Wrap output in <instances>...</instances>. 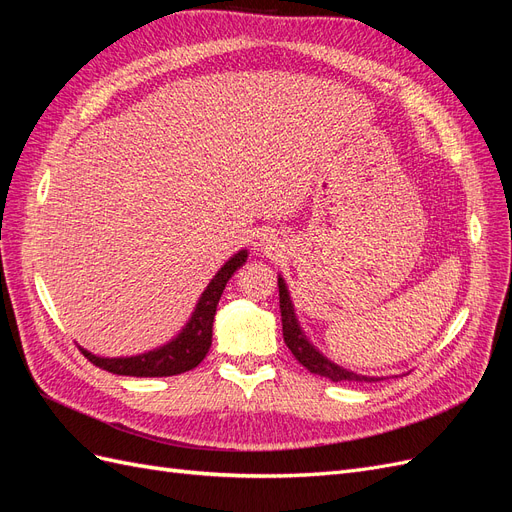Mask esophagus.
Wrapping results in <instances>:
<instances>
[{"label": "esophagus", "mask_w": 512, "mask_h": 512, "mask_svg": "<svg viewBox=\"0 0 512 512\" xmlns=\"http://www.w3.org/2000/svg\"><path fill=\"white\" fill-rule=\"evenodd\" d=\"M258 247H260V250L262 252H265V254H273V252H277V243L273 241V239H260V243H258Z\"/></svg>", "instance_id": "1"}]
</instances>
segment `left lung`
I'll list each match as a JSON object with an SVG mask.
<instances>
[{
  "label": "left lung",
  "instance_id": "8db88e82",
  "mask_svg": "<svg viewBox=\"0 0 512 512\" xmlns=\"http://www.w3.org/2000/svg\"><path fill=\"white\" fill-rule=\"evenodd\" d=\"M277 286H280V309H282V331H284V342L288 350L294 354L305 369L312 371V374H318L322 378H329L333 382H376L380 378H371L356 374V371L344 369L342 365H337L329 361L316 346L309 342L307 335L303 333L301 324L297 320V314H294V305L290 301V292L284 282L282 275H277Z\"/></svg>",
  "mask_w": 512,
  "mask_h": 512
}]
</instances>
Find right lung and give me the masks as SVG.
<instances>
[{"label": "right lung", "mask_w": 512, "mask_h": 512, "mask_svg": "<svg viewBox=\"0 0 512 512\" xmlns=\"http://www.w3.org/2000/svg\"><path fill=\"white\" fill-rule=\"evenodd\" d=\"M245 260H247V250H241L213 275V280L209 282L205 292L200 294L188 324H185L181 333L175 339H170L168 344L136 356H115V359L91 354L85 348H81V352L96 367L111 371V374H117V376L164 378V376H177V374H183V371L194 369L200 361L205 359L211 348L213 318H215V309H218L222 292L230 277L235 275V271L245 265Z\"/></svg>", "instance_id": "add662e5"}]
</instances>
